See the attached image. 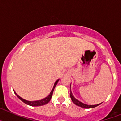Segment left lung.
Segmentation results:
<instances>
[{"instance_id": "8db88e82", "label": "left lung", "mask_w": 121, "mask_h": 121, "mask_svg": "<svg viewBox=\"0 0 121 121\" xmlns=\"http://www.w3.org/2000/svg\"><path fill=\"white\" fill-rule=\"evenodd\" d=\"M70 98H71L74 104H76V105H78V106L81 107L85 108H95L96 107L98 106L99 105H100V104H101L100 103L97 105H86L84 103H82V102H80L79 100H78V99H76V98L74 97L73 95L72 92H71V85H70Z\"/></svg>"}]
</instances>
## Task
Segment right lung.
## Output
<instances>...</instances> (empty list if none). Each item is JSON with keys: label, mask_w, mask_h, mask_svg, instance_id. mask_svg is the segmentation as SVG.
<instances>
[{"label": "right lung", "mask_w": 121, "mask_h": 121, "mask_svg": "<svg viewBox=\"0 0 121 121\" xmlns=\"http://www.w3.org/2000/svg\"><path fill=\"white\" fill-rule=\"evenodd\" d=\"M59 80V79H57V81L55 82V83H54V86H53V89H52L51 91L50 92V95H49L47 97H46V98H45L44 99H41V100H35V101H28V100H25L24 99H23V98H22L21 97L19 96V95H18L14 91V92L15 95H16L18 97V98H19V99H21L22 102H24L25 104H27V105H31V106H35V107H36V106H41V105H43L47 104L48 103V102H50V100H51V97H52V95H53V91H54L55 86H56V85H57Z\"/></svg>", "instance_id": "add662e5"}]
</instances>
